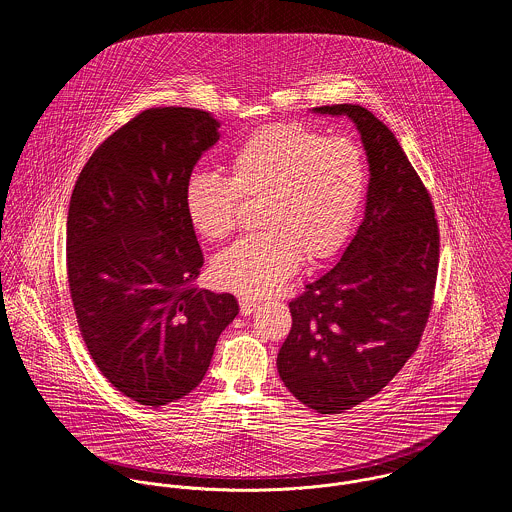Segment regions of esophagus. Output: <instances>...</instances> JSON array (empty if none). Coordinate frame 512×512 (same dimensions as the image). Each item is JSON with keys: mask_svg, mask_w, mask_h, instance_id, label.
Listing matches in <instances>:
<instances>
[{"mask_svg": "<svg viewBox=\"0 0 512 512\" xmlns=\"http://www.w3.org/2000/svg\"><path fill=\"white\" fill-rule=\"evenodd\" d=\"M256 305H258V303H256L254 299L242 297V299H240V313H242V315H250V313L256 309Z\"/></svg>", "mask_w": 512, "mask_h": 512, "instance_id": "esophagus-1", "label": "esophagus"}]
</instances>
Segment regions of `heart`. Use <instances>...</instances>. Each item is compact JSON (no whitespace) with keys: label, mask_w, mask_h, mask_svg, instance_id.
Returning a JSON list of instances; mask_svg holds the SVG:
<instances>
[{"label":"heart","mask_w":512,"mask_h":512,"mask_svg":"<svg viewBox=\"0 0 512 512\" xmlns=\"http://www.w3.org/2000/svg\"><path fill=\"white\" fill-rule=\"evenodd\" d=\"M366 185L365 155L355 142L301 122H276L232 151L230 177L189 173L183 207L199 236L220 242L236 230L240 201H262V232L220 252L213 278L222 290L264 297L280 292L303 258L319 264L345 248Z\"/></svg>","instance_id":"1"}]
</instances>
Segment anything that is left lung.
Masks as SVG:
<instances>
[{
  "mask_svg": "<svg viewBox=\"0 0 512 512\" xmlns=\"http://www.w3.org/2000/svg\"><path fill=\"white\" fill-rule=\"evenodd\" d=\"M349 116L370 169L365 219L333 270L290 301L292 329L278 372L319 414H341L378 394L414 355L438 278L432 197L394 134L359 104L313 108Z\"/></svg>",
  "mask_w": 512,
  "mask_h": 512,
  "instance_id": "1",
  "label": "left lung"
}]
</instances>
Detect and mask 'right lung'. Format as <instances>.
<instances>
[{"label": "right lung", "instance_id": "obj_1", "mask_svg": "<svg viewBox=\"0 0 512 512\" xmlns=\"http://www.w3.org/2000/svg\"><path fill=\"white\" fill-rule=\"evenodd\" d=\"M220 124L197 108H149L82 167L67 217L76 323L98 370L144 406L187 396L238 315L230 293L199 290L203 252L183 187Z\"/></svg>", "mask_w": 512, "mask_h": 512}]
</instances>
